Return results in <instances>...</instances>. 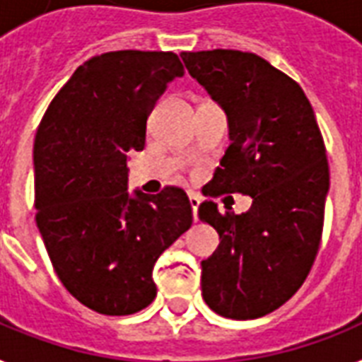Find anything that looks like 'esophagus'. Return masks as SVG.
<instances>
[{"mask_svg":"<svg viewBox=\"0 0 362 362\" xmlns=\"http://www.w3.org/2000/svg\"><path fill=\"white\" fill-rule=\"evenodd\" d=\"M189 204H192L193 210V220L199 221V204H201V199L197 195H189Z\"/></svg>","mask_w":362,"mask_h":362,"instance_id":"esophagus-1","label":"esophagus"}]
</instances>
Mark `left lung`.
<instances>
[{
	"mask_svg": "<svg viewBox=\"0 0 362 362\" xmlns=\"http://www.w3.org/2000/svg\"><path fill=\"white\" fill-rule=\"evenodd\" d=\"M187 71L223 107L231 144L210 182L212 197L244 193V214L199 206L220 246L204 259L201 291L216 314L255 320L297 293L321 244L329 192L327 150L303 88L257 54H180Z\"/></svg>",
	"mask_w": 362,
	"mask_h": 362,
	"instance_id": "8db88e82",
	"label": "left lung"
}]
</instances>
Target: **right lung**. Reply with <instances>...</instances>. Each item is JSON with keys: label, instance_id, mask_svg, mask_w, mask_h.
Here are the masks:
<instances>
[{"label": "right lung", "instance_id": "add662e5", "mask_svg": "<svg viewBox=\"0 0 362 362\" xmlns=\"http://www.w3.org/2000/svg\"><path fill=\"white\" fill-rule=\"evenodd\" d=\"M184 76L173 52L90 58L48 105L35 135V221L56 274L103 315H129L158 293V257L193 223L184 189L127 195V153L142 150L165 86Z\"/></svg>", "mask_w": 362, "mask_h": 362}]
</instances>
